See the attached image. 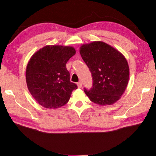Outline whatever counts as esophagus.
Wrapping results in <instances>:
<instances>
[{"label": "esophagus", "mask_w": 156, "mask_h": 156, "mask_svg": "<svg viewBox=\"0 0 156 156\" xmlns=\"http://www.w3.org/2000/svg\"><path fill=\"white\" fill-rule=\"evenodd\" d=\"M77 86H78V88H81V87H82V83H81V82H79V83H77Z\"/></svg>", "instance_id": "esophagus-1"}]
</instances>
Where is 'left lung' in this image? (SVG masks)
Instances as JSON below:
<instances>
[{
    "label": "left lung",
    "instance_id": "1",
    "mask_svg": "<svg viewBox=\"0 0 156 156\" xmlns=\"http://www.w3.org/2000/svg\"><path fill=\"white\" fill-rule=\"evenodd\" d=\"M80 54L94 81L93 88L89 91L84 89V93L97 105L114 104L121 98L128 84L129 67L126 58L102 41L82 44Z\"/></svg>",
    "mask_w": 156,
    "mask_h": 156
}]
</instances>
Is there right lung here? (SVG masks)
Returning a JSON list of instances; mask_svg holds the SVG:
<instances>
[{"label": "right lung", "mask_w": 156, "mask_h": 156, "mask_svg": "<svg viewBox=\"0 0 156 156\" xmlns=\"http://www.w3.org/2000/svg\"><path fill=\"white\" fill-rule=\"evenodd\" d=\"M76 53L74 47L46 45L31 56L26 67L29 91L47 109H57L68 102L76 84L70 82L66 63Z\"/></svg>", "instance_id": "obj_1"}]
</instances>
